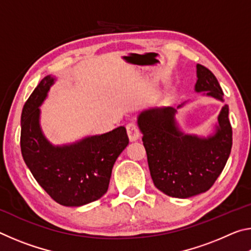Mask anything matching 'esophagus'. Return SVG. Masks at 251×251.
I'll return each mask as SVG.
<instances>
[{"instance_id": "obj_1", "label": "esophagus", "mask_w": 251, "mask_h": 251, "mask_svg": "<svg viewBox=\"0 0 251 251\" xmlns=\"http://www.w3.org/2000/svg\"><path fill=\"white\" fill-rule=\"evenodd\" d=\"M126 129H127V134H128V137H129V141L130 142H135L137 141L139 138V128L136 123H129V124H127L126 126Z\"/></svg>"}]
</instances>
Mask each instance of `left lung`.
Listing matches in <instances>:
<instances>
[{"mask_svg": "<svg viewBox=\"0 0 251 251\" xmlns=\"http://www.w3.org/2000/svg\"><path fill=\"white\" fill-rule=\"evenodd\" d=\"M196 69L195 91L223 101L224 92L216 76L201 64ZM177 108L146 109L137 123L154 185L171 197L188 198L207 192L222 174L231 151L232 129L225 105L214 135L207 138L186 135L177 127Z\"/></svg>", "mask_w": 251, "mask_h": 251, "instance_id": "8db88e82", "label": "left lung"}]
</instances>
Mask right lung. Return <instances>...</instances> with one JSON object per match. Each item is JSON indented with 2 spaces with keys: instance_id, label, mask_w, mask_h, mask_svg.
Here are the masks:
<instances>
[{
  "instance_id": "obj_1",
  "label": "right lung",
  "mask_w": 251,
  "mask_h": 251,
  "mask_svg": "<svg viewBox=\"0 0 251 251\" xmlns=\"http://www.w3.org/2000/svg\"><path fill=\"white\" fill-rule=\"evenodd\" d=\"M54 77L41 80L21 115V151L40 186L59 205L78 207L100 199L107 192L117 157L128 145L124 126L88 136L71 145L54 146L42 133L40 106Z\"/></svg>"
}]
</instances>
